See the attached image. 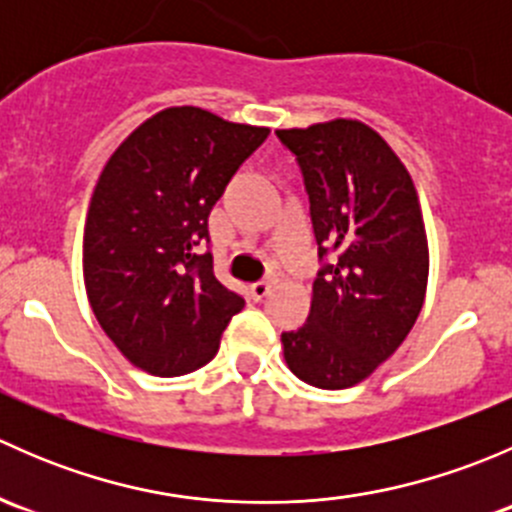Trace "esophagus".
I'll return each mask as SVG.
<instances>
[{"mask_svg": "<svg viewBox=\"0 0 512 512\" xmlns=\"http://www.w3.org/2000/svg\"><path fill=\"white\" fill-rule=\"evenodd\" d=\"M270 289H272V282H267V280L255 282V285L250 287V297L255 299V302H262V299H265L267 294H270Z\"/></svg>", "mask_w": 512, "mask_h": 512, "instance_id": "34e87169", "label": "esophagus"}]
</instances>
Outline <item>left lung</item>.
<instances>
[{"instance_id":"obj_1","label":"left lung","mask_w":512,"mask_h":512,"mask_svg":"<svg viewBox=\"0 0 512 512\" xmlns=\"http://www.w3.org/2000/svg\"><path fill=\"white\" fill-rule=\"evenodd\" d=\"M275 133L302 170L322 262L307 324L282 332L285 359L304 384L347 389L399 349L423 307L428 245L416 188L359 121Z\"/></svg>"}]
</instances>
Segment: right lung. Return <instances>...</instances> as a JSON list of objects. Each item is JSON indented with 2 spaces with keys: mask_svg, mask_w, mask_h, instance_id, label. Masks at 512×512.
I'll return each mask as SVG.
<instances>
[{
  "mask_svg": "<svg viewBox=\"0 0 512 512\" xmlns=\"http://www.w3.org/2000/svg\"><path fill=\"white\" fill-rule=\"evenodd\" d=\"M270 128L195 106L138 126L103 168L84 230V282L98 324L131 364L180 376L218 354L245 299L213 272L208 218Z\"/></svg>",
  "mask_w": 512,
  "mask_h": 512,
  "instance_id": "add662e5",
  "label": "right lung"
}]
</instances>
